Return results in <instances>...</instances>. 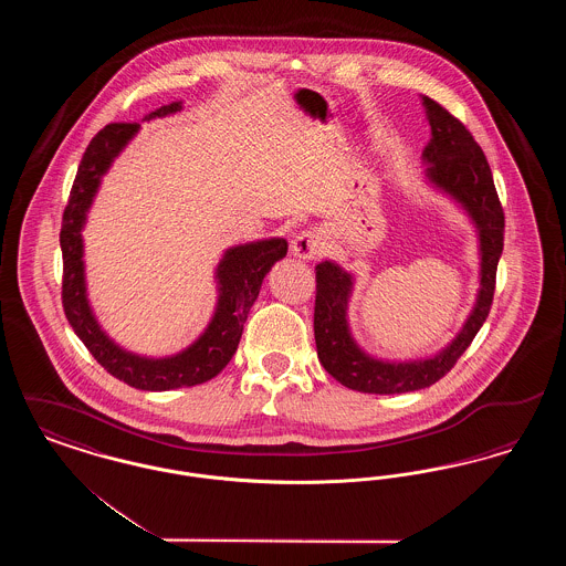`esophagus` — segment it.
Returning a JSON list of instances; mask_svg holds the SVG:
<instances>
[{"label":"esophagus","mask_w":566,"mask_h":566,"mask_svg":"<svg viewBox=\"0 0 566 566\" xmlns=\"http://www.w3.org/2000/svg\"><path fill=\"white\" fill-rule=\"evenodd\" d=\"M323 233L318 229H305L291 242V254L303 261H314L323 252Z\"/></svg>","instance_id":"obj_1"}]
</instances>
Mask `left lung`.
I'll return each instance as SVG.
<instances>
[{"label":"left lung","instance_id":"8db88e82","mask_svg":"<svg viewBox=\"0 0 566 566\" xmlns=\"http://www.w3.org/2000/svg\"><path fill=\"white\" fill-rule=\"evenodd\" d=\"M431 125V139L422 150L424 180L431 189L450 197L471 220L480 252V289L475 303L457 337L424 358L388 360L363 350L352 335L348 307L354 273L324 259L316 268L314 337L324 369L346 388L369 395H401L429 388L446 376L467 350L488 318L496 265L503 252L505 216L494 189L492 171L482 148L467 127L431 97L422 95Z\"/></svg>","mask_w":566,"mask_h":566}]
</instances>
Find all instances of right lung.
<instances>
[{"instance_id":"add662e5","label":"right lung","mask_w":566,"mask_h":566,"mask_svg":"<svg viewBox=\"0 0 566 566\" xmlns=\"http://www.w3.org/2000/svg\"><path fill=\"white\" fill-rule=\"evenodd\" d=\"M180 109L182 102H171L146 114L142 120L163 118ZM139 123L106 125L91 139L82 155L59 235L63 252V310L82 344L108 374L139 390L163 392L203 384L227 367L238 350L243 324L259 296L261 284L275 261L286 256L289 243L284 238H270L238 243L224 250L214 271L218 291L214 314L203 333L185 350L155 358L118 346L102 328L88 301L82 231L104 176L114 159L139 134Z\"/></svg>"}]
</instances>
